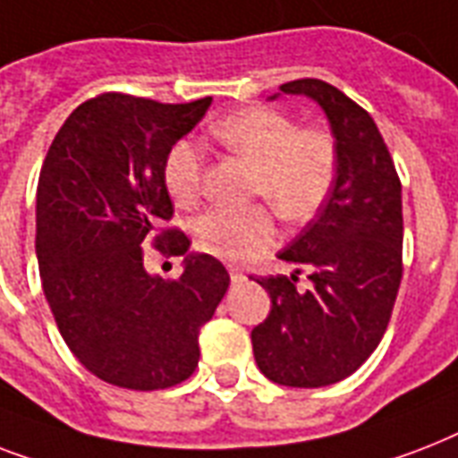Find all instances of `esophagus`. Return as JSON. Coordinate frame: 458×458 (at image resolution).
<instances>
[{"mask_svg": "<svg viewBox=\"0 0 458 458\" xmlns=\"http://www.w3.org/2000/svg\"><path fill=\"white\" fill-rule=\"evenodd\" d=\"M230 280H233V283H244L247 276H244V271H240V268H230Z\"/></svg>", "mask_w": 458, "mask_h": 458, "instance_id": "34e87169", "label": "esophagus"}]
</instances>
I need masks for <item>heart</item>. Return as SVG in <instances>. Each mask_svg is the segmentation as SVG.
I'll return each instance as SVG.
<instances>
[{"label":"heart","mask_w":458,"mask_h":458,"mask_svg":"<svg viewBox=\"0 0 458 458\" xmlns=\"http://www.w3.org/2000/svg\"><path fill=\"white\" fill-rule=\"evenodd\" d=\"M216 145L251 164L250 190L290 223L309 221L333 192L340 154L323 128H297L278 109L251 106L221 118L208 131ZM207 157L197 142L180 140L165 154L164 185L178 207H192L204 187ZM276 237L271 207H214L194 223V242L223 261H250Z\"/></svg>","instance_id":"1"}]
</instances>
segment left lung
<instances>
[{"label": "left lung", "instance_id": "left-lung-1", "mask_svg": "<svg viewBox=\"0 0 458 458\" xmlns=\"http://www.w3.org/2000/svg\"><path fill=\"white\" fill-rule=\"evenodd\" d=\"M320 104L333 128L340 168L318 214L278 254L312 280H257L271 313L251 330L254 359L268 380L326 387L352 376L383 340L402 283V182L376 121L354 99L318 78L280 85Z\"/></svg>", "mask_w": 458, "mask_h": 458}]
</instances>
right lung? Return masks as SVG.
Returning a JSON list of instances; mask_svg holds the SVG:
<instances>
[{"mask_svg":"<svg viewBox=\"0 0 458 458\" xmlns=\"http://www.w3.org/2000/svg\"><path fill=\"white\" fill-rule=\"evenodd\" d=\"M211 97L161 104L104 92L61 125L38 182L42 290L68 349L99 380L165 390L199 363V327L228 293L218 259L190 254L178 278L145 271L147 244L180 257L190 237L164 185L171 147L199 123Z\"/></svg>","mask_w":458,"mask_h":458,"instance_id":"1","label":"right lung"}]
</instances>
